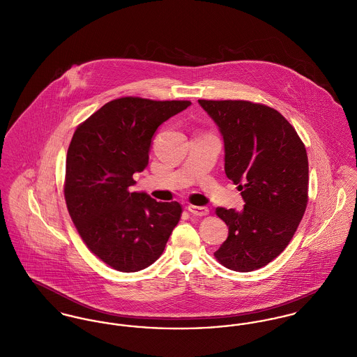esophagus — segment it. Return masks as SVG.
I'll list each match as a JSON object with an SVG mask.
<instances>
[{
    "mask_svg": "<svg viewBox=\"0 0 357 357\" xmlns=\"http://www.w3.org/2000/svg\"><path fill=\"white\" fill-rule=\"evenodd\" d=\"M188 211H189L192 215H195V216H205V215H208V212H209L208 208H205V206H195V205H189V206H188Z\"/></svg>",
    "mask_w": 357,
    "mask_h": 357,
    "instance_id": "1",
    "label": "esophagus"
}]
</instances>
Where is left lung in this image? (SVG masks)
<instances>
[{"label": "left lung", "instance_id": "8db88e82", "mask_svg": "<svg viewBox=\"0 0 357 357\" xmlns=\"http://www.w3.org/2000/svg\"><path fill=\"white\" fill-rule=\"evenodd\" d=\"M224 142V169L243 209L216 208L228 227L215 251L221 265L251 272L287 247L307 206L308 160L292 125L268 106L246 100H198Z\"/></svg>", "mask_w": 357, "mask_h": 357}]
</instances>
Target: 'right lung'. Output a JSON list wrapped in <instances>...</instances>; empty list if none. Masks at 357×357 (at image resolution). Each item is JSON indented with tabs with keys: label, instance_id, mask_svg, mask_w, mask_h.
Returning a JSON list of instances; mask_svg holds the SVG:
<instances>
[{
	"label": "right lung",
	"instance_id": "1",
	"mask_svg": "<svg viewBox=\"0 0 357 357\" xmlns=\"http://www.w3.org/2000/svg\"><path fill=\"white\" fill-rule=\"evenodd\" d=\"M192 102L121 98L82 123L66 155L65 199L88 248L119 272H138L165 251L181 219L176 201L129 192L149 160L152 138Z\"/></svg>",
	"mask_w": 357,
	"mask_h": 357
}]
</instances>
